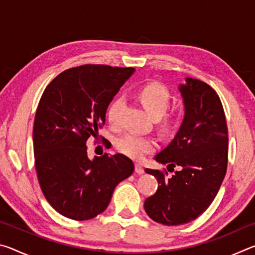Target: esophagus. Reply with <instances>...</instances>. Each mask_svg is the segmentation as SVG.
<instances>
[{"label":"esophagus","mask_w":255,"mask_h":255,"mask_svg":"<svg viewBox=\"0 0 255 255\" xmlns=\"http://www.w3.org/2000/svg\"><path fill=\"white\" fill-rule=\"evenodd\" d=\"M135 172L137 174H143L144 173V167L140 164H135Z\"/></svg>","instance_id":"1"}]
</instances>
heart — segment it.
<instances>
[{"mask_svg": "<svg viewBox=\"0 0 255 255\" xmlns=\"http://www.w3.org/2000/svg\"><path fill=\"white\" fill-rule=\"evenodd\" d=\"M137 97L139 99L141 106L150 116L157 118L159 128L164 131H169L178 125L180 120V114L178 112H169L166 114V109L169 108L171 101L170 91L165 86L157 82L140 86L137 91ZM125 105L123 97H117L112 100L107 108V119L112 127H117L119 125L120 112H122ZM155 144L154 139L149 137L138 136L135 133H126L119 138L116 143V147L120 153L127 156L140 159L146 154L154 150Z\"/></svg>", "mask_w": 255, "mask_h": 255, "instance_id": "b5f03b06", "label": "heart"}]
</instances>
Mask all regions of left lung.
Segmentation results:
<instances>
[{
    "mask_svg": "<svg viewBox=\"0 0 255 255\" xmlns=\"http://www.w3.org/2000/svg\"><path fill=\"white\" fill-rule=\"evenodd\" d=\"M185 82L179 86L183 123L174 139L155 156L167 164V171L175 166L181 170L171 178L166 170H145L159 184L145 200V211L154 222L166 226L183 225L206 211L227 170L228 130L221 99L205 82L190 77Z\"/></svg>",
    "mask_w": 255,
    "mask_h": 255,
    "instance_id": "8db88e82",
    "label": "left lung"
}]
</instances>
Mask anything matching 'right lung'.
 <instances>
[{"instance_id": "1", "label": "right lung", "mask_w": 255, "mask_h": 255, "mask_svg": "<svg viewBox=\"0 0 255 255\" xmlns=\"http://www.w3.org/2000/svg\"><path fill=\"white\" fill-rule=\"evenodd\" d=\"M135 68L82 65L60 73L47 85L34 117L32 139L38 181L60 215L88 221L107 209L133 163L123 154L88 157L86 141L99 139L106 112ZM106 147L111 145L101 137Z\"/></svg>"}]
</instances>
